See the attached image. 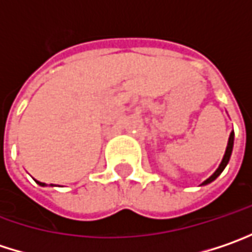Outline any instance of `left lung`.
<instances>
[{
    "label": "left lung",
    "instance_id": "8db88e82",
    "mask_svg": "<svg viewBox=\"0 0 252 252\" xmlns=\"http://www.w3.org/2000/svg\"><path fill=\"white\" fill-rule=\"evenodd\" d=\"M232 147H234V131H231V134H229V138H228V144H227V150H225V154L222 157V161H221V164H220V167L217 168L214 174L208 178V180H205L204 183L201 185H207L210 184V183H213L215 178L224 171V168L227 167V164H228L229 161V157H231V153H232Z\"/></svg>",
    "mask_w": 252,
    "mask_h": 252
}]
</instances>
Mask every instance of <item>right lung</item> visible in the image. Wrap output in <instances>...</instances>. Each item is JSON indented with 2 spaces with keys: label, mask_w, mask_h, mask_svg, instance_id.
Listing matches in <instances>:
<instances>
[{
  "label": "right lung",
  "mask_w": 252,
  "mask_h": 252,
  "mask_svg": "<svg viewBox=\"0 0 252 252\" xmlns=\"http://www.w3.org/2000/svg\"><path fill=\"white\" fill-rule=\"evenodd\" d=\"M37 183H38V184H39V185H41V187H45V184H44V183H39V181H37ZM51 187H52V184H51Z\"/></svg>",
  "instance_id": "obj_1"
}]
</instances>
